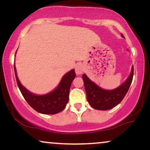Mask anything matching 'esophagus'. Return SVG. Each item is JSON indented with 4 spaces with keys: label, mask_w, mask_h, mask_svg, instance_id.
<instances>
[{
    "label": "esophagus",
    "mask_w": 150,
    "mask_h": 150,
    "mask_svg": "<svg viewBox=\"0 0 150 150\" xmlns=\"http://www.w3.org/2000/svg\"><path fill=\"white\" fill-rule=\"evenodd\" d=\"M84 71V66L82 64H77L76 66H75V73H76L77 75H80L83 73Z\"/></svg>",
    "instance_id": "1"
}]
</instances>
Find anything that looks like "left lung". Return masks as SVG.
Here are the masks:
<instances>
[{
	"label": "left lung",
	"mask_w": 150,
	"mask_h": 150,
	"mask_svg": "<svg viewBox=\"0 0 150 150\" xmlns=\"http://www.w3.org/2000/svg\"><path fill=\"white\" fill-rule=\"evenodd\" d=\"M122 37H124L123 34ZM133 70L132 66L131 73L126 81L116 89L112 90L103 89L96 85L94 82L89 80L85 74H83L82 79L85 84L87 99L90 106L97 110L106 111L111 109L120 104L128 92L132 83Z\"/></svg>",
	"instance_id": "1"
}]
</instances>
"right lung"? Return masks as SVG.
Listing matches in <instances>:
<instances>
[{
    "instance_id": "obj_1",
    "label": "right lung",
    "mask_w": 150,
    "mask_h": 150,
    "mask_svg": "<svg viewBox=\"0 0 150 150\" xmlns=\"http://www.w3.org/2000/svg\"><path fill=\"white\" fill-rule=\"evenodd\" d=\"M15 77L18 86L27 102L37 112L43 114H56L64 109L69 99V92L72 82L75 79V70L67 73L56 89L44 95H36L29 92L18 80L14 63Z\"/></svg>"
}]
</instances>
